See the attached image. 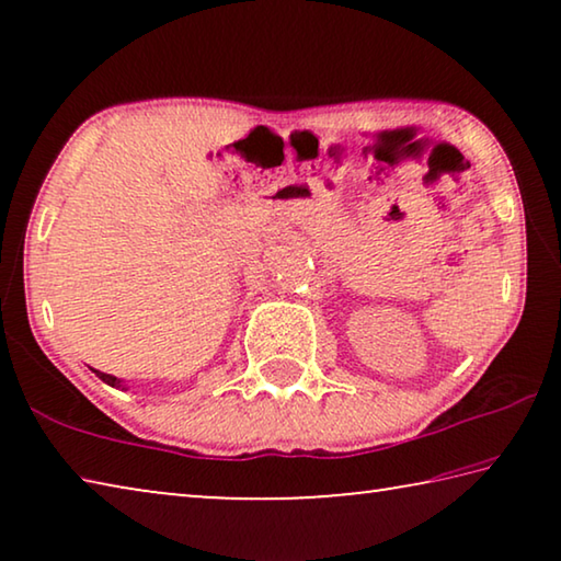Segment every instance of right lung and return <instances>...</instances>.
I'll return each instance as SVG.
<instances>
[{
    "label": "right lung",
    "mask_w": 561,
    "mask_h": 561,
    "mask_svg": "<svg viewBox=\"0 0 561 561\" xmlns=\"http://www.w3.org/2000/svg\"><path fill=\"white\" fill-rule=\"evenodd\" d=\"M96 376L101 378L103 383H108V386H113V388H121L123 386V381L121 378H116V376H111V374H101V371H96Z\"/></svg>",
    "instance_id": "1"
}]
</instances>
